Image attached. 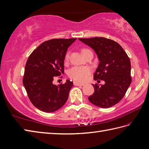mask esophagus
Returning a JSON list of instances; mask_svg holds the SVG:
<instances>
[{"label":"esophagus","instance_id":"1","mask_svg":"<svg viewBox=\"0 0 149 149\" xmlns=\"http://www.w3.org/2000/svg\"><path fill=\"white\" fill-rule=\"evenodd\" d=\"M73 84L75 86H83V83H80L77 82V81H74L73 82Z\"/></svg>","mask_w":149,"mask_h":149}]
</instances>
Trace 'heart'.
<instances>
[{
  "instance_id": "b5f03b06",
  "label": "heart",
  "mask_w": 149,
  "mask_h": 149,
  "mask_svg": "<svg viewBox=\"0 0 149 149\" xmlns=\"http://www.w3.org/2000/svg\"><path fill=\"white\" fill-rule=\"evenodd\" d=\"M90 50L88 49H83L81 52L83 55L88 52ZM70 59V54H66L65 56V61L67 62ZM90 69L85 66H75L71 68L68 72V76L73 80L78 82H84L88 78L89 74H90Z\"/></svg>"
}]
</instances>
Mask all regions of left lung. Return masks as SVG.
I'll use <instances>...</instances> for the list:
<instances>
[{"instance_id": "obj_1", "label": "left lung", "mask_w": 149, "mask_h": 149, "mask_svg": "<svg viewBox=\"0 0 149 149\" xmlns=\"http://www.w3.org/2000/svg\"><path fill=\"white\" fill-rule=\"evenodd\" d=\"M92 48L99 59V64L93 75L98 82L93 84L94 93L88 100L95 106L108 108L120 101L132 83L131 63L126 52L118 43L104 37L79 38Z\"/></svg>"}]
</instances>
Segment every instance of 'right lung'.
<instances>
[{
    "label": "right lung",
    "mask_w": 149,
    "mask_h": 149,
    "mask_svg": "<svg viewBox=\"0 0 149 149\" xmlns=\"http://www.w3.org/2000/svg\"><path fill=\"white\" fill-rule=\"evenodd\" d=\"M74 38H56L43 42L26 61L23 83L29 99L43 112H52L62 107L68 100L72 81L59 86L52 81L64 73V60L68 48Z\"/></svg>",
    "instance_id": "right-lung-1"
}]
</instances>
